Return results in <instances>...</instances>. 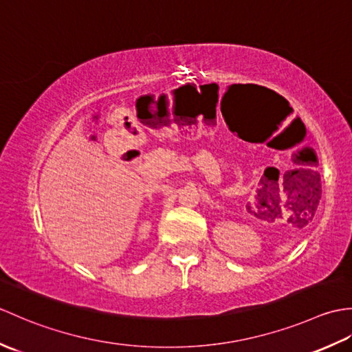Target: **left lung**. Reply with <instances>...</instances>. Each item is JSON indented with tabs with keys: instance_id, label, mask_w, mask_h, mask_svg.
Returning <instances> with one entry per match:
<instances>
[{
	"instance_id": "8db88e82",
	"label": "left lung",
	"mask_w": 352,
	"mask_h": 352,
	"mask_svg": "<svg viewBox=\"0 0 352 352\" xmlns=\"http://www.w3.org/2000/svg\"><path fill=\"white\" fill-rule=\"evenodd\" d=\"M309 164L305 168L309 169H301L300 172H292L290 175V193H292V206L294 207H301L311 204V210H315L316 204L320 199V177L316 170L318 168V159L316 155H311ZM272 197H280L278 189H272Z\"/></svg>"
}]
</instances>
